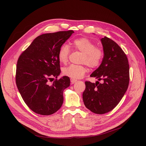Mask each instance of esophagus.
Returning <instances> with one entry per match:
<instances>
[{
	"label": "esophagus",
	"mask_w": 146,
	"mask_h": 146,
	"mask_svg": "<svg viewBox=\"0 0 146 146\" xmlns=\"http://www.w3.org/2000/svg\"><path fill=\"white\" fill-rule=\"evenodd\" d=\"M78 80H76V79H70V82H71V83L72 84H74L75 82H77Z\"/></svg>",
	"instance_id": "1"
}]
</instances>
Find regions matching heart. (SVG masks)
<instances>
[{
    "label": "heart",
    "mask_w": 146,
    "mask_h": 146,
    "mask_svg": "<svg viewBox=\"0 0 146 146\" xmlns=\"http://www.w3.org/2000/svg\"><path fill=\"white\" fill-rule=\"evenodd\" d=\"M73 45L75 50L83 53L81 63H85L89 67L95 68L102 63L104 58V51L96 47V45L91 40L85 37L79 38L73 40ZM70 49L67 44H64L60 46L58 51V59L61 63H66L68 61ZM88 69L84 65L71 64L63 68V73L67 77L78 79L82 78Z\"/></svg>",
    "instance_id": "obj_1"
}]
</instances>
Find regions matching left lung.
<instances>
[{
    "label": "left lung",
    "mask_w": 146,
    "mask_h": 146,
    "mask_svg": "<svg viewBox=\"0 0 146 146\" xmlns=\"http://www.w3.org/2000/svg\"><path fill=\"white\" fill-rule=\"evenodd\" d=\"M101 41L104 58L90 77L102 80V83L86 81L83 93L85 106L97 114L108 112L119 104L128 89L129 80L128 61L124 51L108 37L102 38Z\"/></svg>",
    "instance_id": "1"
}]
</instances>
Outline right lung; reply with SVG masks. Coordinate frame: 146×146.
Wrapping results in <instances>:
<instances>
[{"label": "right lung", "instance_id": "1", "mask_svg": "<svg viewBox=\"0 0 146 146\" xmlns=\"http://www.w3.org/2000/svg\"><path fill=\"white\" fill-rule=\"evenodd\" d=\"M73 33L69 30L38 36L18 60L17 88L27 105L38 114L51 115L63 103V90L70 80L66 76L57 79L61 72L58 51ZM53 77L56 78L54 81Z\"/></svg>", "mask_w": 146, "mask_h": 146}]
</instances>
